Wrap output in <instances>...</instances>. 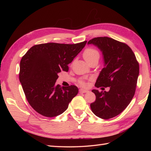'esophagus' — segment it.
I'll use <instances>...</instances> for the list:
<instances>
[{
  "label": "esophagus",
  "instance_id": "1",
  "mask_svg": "<svg viewBox=\"0 0 151 151\" xmlns=\"http://www.w3.org/2000/svg\"><path fill=\"white\" fill-rule=\"evenodd\" d=\"M79 92L80 93H85L89 92V90L88 89H80Z\"/></svg>",
  "mask_w": 151,
  "mask_h": 151
}]
</instances>
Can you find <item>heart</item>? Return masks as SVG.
Returning <instances> with one entry per match:
<instances>
[{"label": "heart", "mask_w": 151, "mask_h": 151, "mask_svg": "<svg viewBox=\"0 0 151 151\" xmlns=\"http://www.w3.org/2000/svg\"><path fill=\"white\" fill-rule=\"evenodd\" d=\"M83 57L86 62L89 63L94 60H99L100 54L97 49H93V48H87L83 52ZM81 84L84 85L85 83L84 82H81Z\"/></svg>", "instance_id": "heart-1"}]
</instances>
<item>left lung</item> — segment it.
I'll return each mask as SVG.
<instances>
[{"label": "left lung", "mask_w": 151, "mask_h": 151, "mask_svg": "<svg viewBox=\"0 0 151 151\" xmlns=\"http://www.w3.org/2000/svg\"><path fill=\"white\" fill-rule=\"evenodd\" d=\"M101 50L104 67L96 81L97 88L110 87L108 91L93 89L96 99L90 104L93 114L103 119L120 114L135 94L139 67L135 54L127 44L108 37L89 40Z\"/></svg>", "instance_id": "1"}]
</instances>
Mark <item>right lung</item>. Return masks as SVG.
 Instances as JSON below:
<instances>
[{
  "instance_id": "1",
  "label": "right lung",
  "mask_w": 151,
  "mask_h": 151,
  "mask_svg": "<svg viewBox=\"0 0 151 151\" xmlns=\"http://www.w3.org/2000/svg\"><path fill=\"white\" fill-rule=\"evenodd\" d=\"M86 43L36 45L22 56L19 81L28 103L37 113L47 117L62 114L77 95L76 86L61 87L55 83L61 71H68V64Z\"/></svg>"
}]
</instances>
